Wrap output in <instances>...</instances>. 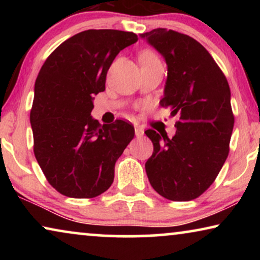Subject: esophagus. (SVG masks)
Instances as JSON below:
<instances>
[{
  "label": "esophagus",
  "mask_w": 260,
  "mask_h": 260,
  "mask_svg": "<svg viewBox=\"0 0 260 260\" xmlns=\"http://www.w3.org/2000/svg\"><path fill=\"white\" fill-rule=\"evenodd\" d=\"M135 135H136V137H143L144 130L140 126H136L135 127Z\"/></svg>",
  "instance_id": "1"
}]
</instances>
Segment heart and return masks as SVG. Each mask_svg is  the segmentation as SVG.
<instances>
[{
  "instance_id": "heart-1",
  "label": "heart",
  "mask_w": 260,
  "mask_h": 260,
  "mask_svg": "<svg viewBox=\"0 0 260 260\" xmlns=\"http://www.w3.org/2000/svg\"><path fill=\"white\" fill-rule=\"evenodd\" d=\"M138 59H140V62L141 63H144V62H151V61H157L158 56L155 54L154 52L151 51H144L142 52L140 56H138Z\"/></svg>"
}]
</instances>
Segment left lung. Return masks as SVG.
Returning a JSON list of instances; mask_svg holds the SVG:
<instances>
[{
  "mask_svg": "<svg viewBox=\"0 0 260 260\" xmlns=\"http://www.w3.org/2000/svg\"><path fill=\"white\" fill-rule=\"evenodd\" d=\"M166 59L162 108L179 115L175 136L149 129L154 152L145 163L149 182L163 198L189 201L211 187L230 151L234 125L225 74L207 49L179 31L156 28L141 35Z\"/></svg>",
  "mask_w": 260,
  "mask_h": 260,
  "instance_id": "8db88e82",
  "label": "left lung"
}]
</instances>
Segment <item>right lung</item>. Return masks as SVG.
Returning a JSON list of instances; mask_svg holds the SVG:
<instances>
[{
  "label": "right lung",
  "mask_w": 260,
  "mask_h": 260,
  "mask_svg": "<svg viewBox=\"0 0 260 260\" xmlns=\"http://www.w3.org/2000/svg\"><path fill=\"white\" fill-rule=\"evenodd\" d=\"M137 40L133 31L84 30L58 46L38 74L30 110L34 155L65 197L91 199L108 190L116 161L135 136L131 123L101 125L91 111L117 54Z\"/></svg>",
  "instance_id": "obj_1"
}]
</instances>
